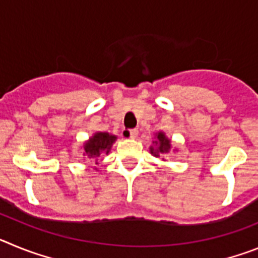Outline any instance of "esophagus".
I'll return each instance as SVG.
<instances>
[{"label": "esophagus", "instance_id": "obj_1", "mask_svg": "<svg viewBox=\"0 0 258 258\" xmlns=\"http://www.w3.org/2000/svg\"><path fill=\"white\" fill-rule=\"evenodd\" d=\"M122 136H124L125 138H132V140H136L137 136H138V131H136V129H129V131H124Z\"/></svg>", "mask_w": 258, "mask_h": 258}]
</instances>
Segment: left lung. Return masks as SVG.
<instances>
[{"instance_id":"left-lung-1","label":"left lung","mask_w":258,"mask_h":258,"mask_svg":"<svg viewBox=\"0 0 258 258\" xmlns=\"http://www.w3.org/2000/svg\"><path fill=\"white\" fill-rule=\"evenodd\" d=\"M172 140L168 138L164 132H157V133H155L152 145L150 146V152H151V155L157 157L160 156V155H166L168 152L172 151ZM174 151H177V149H174Z\"/></svg>"}]
</instances>
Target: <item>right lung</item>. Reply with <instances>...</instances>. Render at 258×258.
<instances>
[{
  "instance_id": "right-lung-1",
  "label": "right lung",
  "mask_w": 258,
  "mask_h": 258,
  "mask_svg": "<svg viewBox=\"0 0 258 258\" xmlns=\"http://www.w3.org/2000/svg\"><path fill=\"white\" fill-rule=\"evenodd\" d=\"M116 140H117V136H113V134L107 133V132H95L81 146L83 155L89 160L94 161V164L97 165L98 157L101 155H108ZM95 170H98L97 168H95Z\"/></svg>"
}]
</instances>
